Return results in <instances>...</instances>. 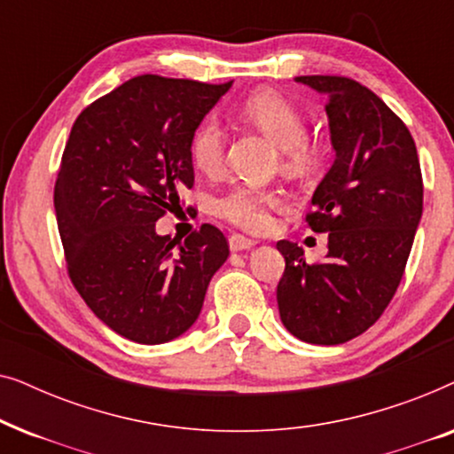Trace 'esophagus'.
Returning <instances> with one entry per match:
<instances>
[{
	"label": "esophagus",
	"instance_id": "obj_1",
	"mask_svg": "<svg viewBox=\"0 0 454 454\" xmlns=\"http://www.w3.org/2000/svg\"><path fill=\"white\" fill-rule=\"evenodd\" d=\"M254 246H256V241L250 238H244V235L235 233L229 238V247H231V252H244V250H250Z\"/></svg>",
	"mask_w": 454,
	"mask_h": 454
}]
</instances>
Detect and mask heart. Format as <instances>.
Instances as JSON below:
<instances>
[{
    "label": "heart",
    "mask_w": 454,
    "mask_h": 454,
    "mask_svg": "<svg viewBox=\"0 0 454 454\" xmlns=\"http://www.w3.org/2000/svg\"><path fill=\"white\" fill-rule=\"evenodd\" d=\"M239 115L283 148L285 167L306 171L314 165L316 148L306 138V117L294 101L275 90H258L241 105ZM227 138L219 123L207 120L192 136V160L196 169L215 176L225 165ZM283 192L258 185H235L215 204L216 215L247 231H264L272 223V210L281 208Z\"/></svg>",
    "instance_id": "heart-1"
}]
</instances>
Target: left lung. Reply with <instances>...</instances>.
Masks as SVG:
<instances>
[{"label":"left lung","instance_id":"left-lung-1","mask_svg":"<svg viewBox=\"0 0 454 454\" xmlns=\"http://www.w3.org/2000/svg\"><path fill=\"white\" fill-rule=\"evenodd\" d=\"M326 97L334 163L312 196L308 225L328 233V254L308 264L297 244H277L285 328L312 345L356 339L399 287L424 208L418 148L405 123L370 89L343 76H300Z\"/></svg>","mask_w":454,"mask_h":454}]
</instances>
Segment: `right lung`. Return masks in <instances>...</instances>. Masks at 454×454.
Returning <instances> with one entry per match:
<instances>
[{"mask_svg":"<svg viewBox=\"0 0 454 454\" xmlns=\"http://www.w3.org/2000/svg\"><path fill=\"white\" fill-rule=\"evenodd\" d=\"M231 84L145 74L72 126L53 196L67 272L97 318L134 343L182 337L229 256L208 223L184 241L154 223L194 185L192 136Z\"/></svg>","mask_w":454,"mask_h":454,"instance_id":"add662e5","label":"right lung"}]
</instances>
